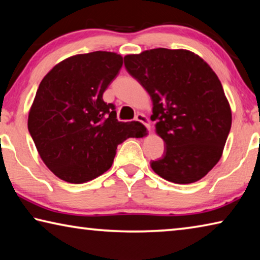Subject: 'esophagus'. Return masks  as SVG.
Listing matches in <instances>:
<instances>
[{"instance_id":"obj_1","label":"esophagus","mask_w":260,"mask_h":260,"mask_svg":"<svg viewBox=\"0 0 260 260\" xmlns=\"http://www.w3.org/2000/svg\"><path fill=\"white\" fill-rule=\"evenodd\" d=\"M135 120L142 122V124L147 127V129L150 132V124H149V119H148L146 116H144L143 113H138V114H136Z\"/></svg>"}]
</instances>
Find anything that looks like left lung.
I'll return each instance as SVG.
<instances>
[{
	"label": "left lung",
	"mask_w": 260,
	"mask_h": 260,
	"mask_svg": "<svg viewBox=\"0 0 260 260\" xmlns=\"http://www.w3.org/2000/svg\"><path fill=\"white\" fill-rule=\"evenodd\" d=\"M125 68L152 101L161 158L150 162L167 181L187 184L205 177L222 155L232 111L217 74L199 55L183 49L146 50L124 57Z\"/></svg>",
	"instance_id": "left-lung-1"
}]
</instances>
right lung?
Instances as JSON below:
<instances>
[{"label":"right lung","mask_w":260,"mask_h":260,"mask_svg":"<svg viewBox=\"0 0 260 260\" xmlns=\"http://www.w3.org/2000/svg\"><path fill=\"white\" fill-rule=\"evenodd\" d=\"M122 57L94 51L61 60L42 79L28 113V132L41 159L70 183L90 181L111 167L118 144L142 138L139 121H118L103 93Z\"/></svg>","instance_id":"add662e5"}]
</instances>
